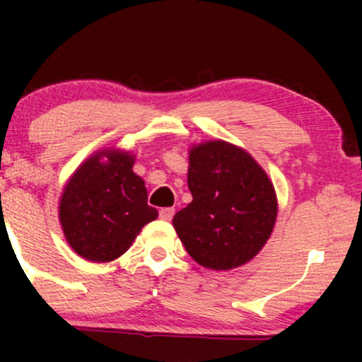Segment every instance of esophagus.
Segmentation results:
<instances>
[{
    "label": "esophagus",
    "mask_w": 362,
    "mask_h": 362,
    "mask_svg": "<svg viewBox=\"0 0 362 362\" xmlns=\"http://www.w3.org/2000/svg\"><path fill=\"white\" fill-rule=\"evenodd\" d=\"M175 215V208L168 206V208H160L159 210V217L163 218V221H171Z\"/></svg>",
    "instance_id": "esophagus-1"
}]
</instances>
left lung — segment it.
<instances>
[{"label": "left lung", "instance_id": "8db88e82", "mask_svg": "<svg viewBox=\"0 0 362 362\" xmlns=\"http://www.w3.org/2000/svg\"><path fill=\"white\" fill-rule=\"evenodd\" d=\"M187 185L192 202L175 214L173 226L189 255L222 272L257 255L279 206L272 180L249 152L222 140L196 145Z\"/></svg>", "mask_w": 362, "mask_h": 362}]
</instances>
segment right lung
Listing matches in <instances>:
<instances>
[{"label": "right lung", "mask_w": 362, "mask_h": 362, "mask_svg": "<svg viewBox=\"0 0 362 362\" xmlns=\"http://www.w3.org/2000/svg\"><path fill=\"white\" fill-rule=\"evenodd\" d=\"M133 164L129 152L103 148L69 178L59 199V221L66 242L80 257L113 261L129 249L145 224L158 218Z\"/></svg>", "instance_id": "add662e5"}]
</instances>
